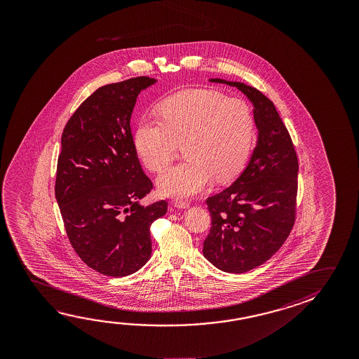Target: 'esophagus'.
<instances>
[{"label":"esophagus","mask_w":359,"mask_h":359,"mask_svg":"<svg viewBox=\"0 0 359 359\" xmlns=\"http://www.w3.org/2000/svg\"><path fill=\"white\" fill-rule=\"evenodd\" d=\"M174 204L179 209H188L189 206H190V203H189L188 200H175Z\"/></svg>","instance_id":"obj_1"}]
</instances>
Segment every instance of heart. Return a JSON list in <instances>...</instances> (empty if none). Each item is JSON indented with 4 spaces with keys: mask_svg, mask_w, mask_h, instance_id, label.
Returning a JSON list of instances; mask_svg holds the SVG:
<instances>
[{
    "mask_svg": "<svg viewBox=\"0 0 359 359\" xmlns=\"http://www.w3.org/2000/svg\"><path fill=\"white\" fill-rule=\"evenodd\" d=\"M160 118H142L134 144L142 163L155 172L174 160L184 142L188 159L159 177L164 195L189 198L205 190L212 177L228 182L247 163L253 142L254 118L241 99L208 88H188L169 95L159 104Z\"/></svg>",
    "mask_w": 359,
    "mask_h": 359,
    "instance_id": "b5f03b06",
    "label": "heart"
}]
</instances>
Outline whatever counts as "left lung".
I'll use <instances>...</instances> for the list:
<instances>
[{"mask_svg": "<svg viewBox=\"0 0 359 359\" xmlns=\"http://www.w3.org/2000/svg\"><path fill=\"white\" fill-rule=\"evenodd\" d=\"M241 90L253 104L257 145L241 177L206 199L212 228L203 254L214 266L241 274L265 263L293 228L298 159L276 106L245 83L210 79Z\"/></svg>", "mask_w": 359, "mask_h": 359, "instance_id": "left-lung-1", "label": "left lung"}]
</instances>
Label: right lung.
I'll return each instance as SVG.
<instances>
[{
    "label": "right lung",
    "instance_id": "add662e5",
    "mask_svg": "<svg viewBox=\"0 0 359 359\" xmlns=\"http://www.w3.org/2000/svg\"><path fill=\"white\" fill-rule=\"evenodd\" d=\"M147 76L110 83L90 95L61 136L55 196L71 245L104 276L139 271L151 255L150 225L166 214L160 200L144 206L153 189L137 159L130 118Z\"/></svg>",
    "mask_w": 359,
    "mask_h": 359
}]
</instances>
